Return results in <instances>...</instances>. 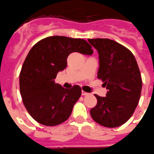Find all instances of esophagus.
<instances>
[{
	"label": "esophagus",
	"mask_w": 154,
	"mask_h": 154,
	"mask_svg": "<svg viewBox=\"0 0 154 154\" xmlns=\"http://www.w3.org/2000/svg\"><path fill=\"white\" fill-rule=\"evenodd\" d=\"M82 95L83 96H85V95H88V94H89V93H87V92H85V91H82Z\"/></svg>",
	"instance_id": "34e87169"
}]
</instances>
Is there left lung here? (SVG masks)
Instances as JSON below:
<instances>
[{"instance_id":"left-lung-1","label":"left lung","mask_w":154,"mask_h":154,"mask_svg":"<svg viewBox=\"0 0 154 154\" xmlns=\"http://www.w3.org/2000/svg\"><path fill=\"white\" fill-rule=\"evenodd\" d=\"M97 50V77L108 90L106 97L95 94L97 103L91 110L93 120L106 127H117L131 118L137 106L142 79L137 63L130 50L113 40L88 39Z\"/></svg>"}]
</instances>
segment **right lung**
I'll return each instance as SVG.
<instances>
[{
  "label": "right lung",
  "instance_id": "right-lung-1",
  "mask_svg": "<svg viewBox=\"0 0 154 154\" xmlns=\"http://www.w3.org/2000/svg\"><path fill=\"white\" fill-rule=\"evenodd\" d=\"M91 48L84 39L53 36L38 41L29 51L20 73V91L27 112L39 124L51 127L69 118L81 88L74 85L66 89L54 80L67 67L70 54L91 55Z\"/></svg>",
  "mask_w": 154,
  "mask_h": 154
}]
</instances>
